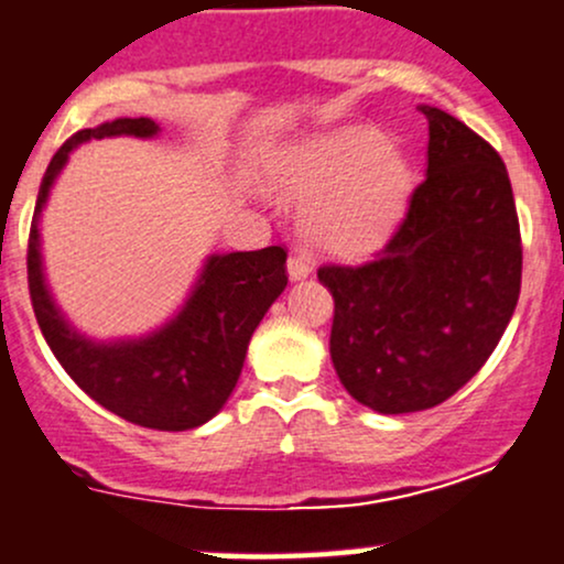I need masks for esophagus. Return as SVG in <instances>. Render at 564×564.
<instances>
[{
    "label": "esophagus",
    "mask_w": 564,
    "mask_h": 564,
    "mask_svg": "<svg viewBox=\"0 0 564 564\" xmlns=\"http://www.w3.org/2000/svg\"><path fill=\"white\" fill-rule=\"evenodd\" d=\"M289 278H292V281H302V278H307L311 275V259L305 257V253L302 251H294L292 257H289Z\"/></svg>",
    "instance_id": "1"
}]
</instances>
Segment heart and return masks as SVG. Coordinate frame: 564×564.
Wrapping results in <instances>:
<instances>
[{
    "label": "heart",
    "mask_w": 564,
    "mask_h": 564,
    "mask_svg": "<svg viewBox=\"0 0 564 564\" xmlns=\"http://www.w3.org/2000/svg\"><path fill=\"white\" fill-rule=\"evenodd\" d=\"M286 199L311 205L307 232L332 253L372 251L400 218L411 192L405 156L381 132L351 127L302 148L281 175Z\"/></svg>",
    "instance_id": "obj_1"
}]
</instances>
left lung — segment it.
Masks as SVG:
<instances>
[{
  "label": "left lung",
  "mask_w": 564,
  "mask_h": 564,
  "mask_svg": "<svg viewBox=\"0 0 564 564\" xmlns=\"http://www.w3.org/2000/svg\"><path fill=\"white\" fill-rule=\"evenodd\" d=\"M430 123L426 177L372 262L324 264L329 354L348 394L413 413L456 394L500 343L521 289V235L500 153L446 110Z\"/></svg>",
  "instance_id": "left-lung-1"
}]
</instances>
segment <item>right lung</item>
I'll list each match as a JSON object with an SVG mask.
<instances>
[{
    "instance_id": "right-lung-1",
    "label": "right lung",
    "mask_w": 564,
    "mask_h": 564,
    "mask_svg": "<svg viewBox=\"0 0 564 564\" xmlns=\"http://www.w3.org/2000/svg\"><path fill=\"white\" fill-rule=\"evenodd\" d=\"M151 118H116L80 129L47 164L29 232V294L53 357L91 400L148 430L183 432L210 422L232 394L253 329L286 289V251L213 253L192 297L173 322L140 340L94 343L58 313L45 286L40 257V213L53 181L80 142L134 134L153 138Z\"/></svg>"
}]
</instances>
